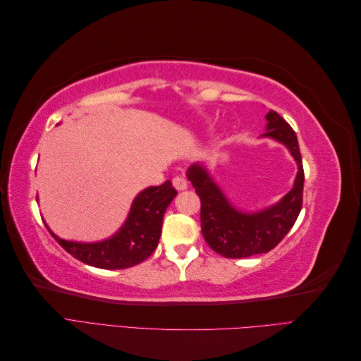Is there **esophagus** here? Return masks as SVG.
Returning <instances> with one entry per match:
<instances>
[{"label":"esophagus","instance_id":"1","mask_svg":"<svg viewBox=\"0 0 361 361\" xmlns=\"http://www.w3.org/2000/svg\"><path fill=\"white\" fill-rule=\"evenodd\" d=\"M173 187L176 188L178 191H183L188 188V183H187V179H185L183 176H180V174H178V176L173 178Z\"/></svg>","mask_w":361,"mask_h":361}]
</instances>
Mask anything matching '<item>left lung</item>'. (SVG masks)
<instances>
[{
	"label": "left lung",
	"mask_w": 361,
	"mask_h": 361,
	"mask_svg": "<svg viewBox=\"0 0 361 361\" xmlns=\"http://www.w3.org/2000/svg\"><path fill=\"white\" fill-rule=\"evenodd\" d=\"M265 118L267 133L262 137L286 146L298 167L292 190L277 203L255 212L241 211L226 197L220 185L202 164H194L187 171V178L202 202L200 221L204 241L224 257L241 259L268 253L288 235L301 211L304 170L297 135L276 111L271 110Z\"/></svg>",
	"instance_id": "1"
}]
</instances>
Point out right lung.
I'll return each mask as SVG.
<instances>
[{
  "label": "right lung",
  "instance_id": "add662e5",
  "mask_svg": "<svg viewBox=\"0 0 361 361\" xmlns=\"http://www.w3.org/2000/svg\"><path fill=\"white\" fill-rule=\"evenodd\" d=\"M178 191L170 180L159 187L138 192L126 221L118 231L97 243H78L59 238L48 227L57 243L84 264L102 269H125L141 264L154 253L161 236L162 218Z\"/></svg>",
  "mask_w": 361,
  "mask_h": 361
}]
</instances>
